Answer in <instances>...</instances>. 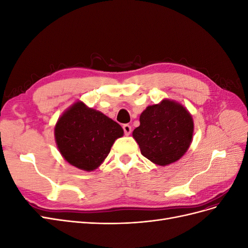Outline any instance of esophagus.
<instances>
[{"instance_id": "34e87169", "label": "esophagus", "mask_w": 248, "mask_h": 248, "mask_svg": "<svg viewBox=\"0 0 248 248\" xmlns=\"http://www.w3.org/2000/svg\"><path fill=\"white\" fill-rule=\"evenodd\" d=\"M123 129H124V132H125L126 136H129V134L131 133V126L128 125V124L123 125Z\"/></svg>"}]
</instances>
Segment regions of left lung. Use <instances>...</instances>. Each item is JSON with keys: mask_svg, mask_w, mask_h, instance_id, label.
<instances>
[{"mask_svg": "<svg viewBox=\"0 0 248 248\" xmlns=\"http://www.w3.org/2000/svg\"><path fill=\"white\" fill-rule=\"evenodd\" d=\"M193 119L178 101L163 99L149 106L132 132L140 153L157 166L178 161L188 150L193 137Z\"/></svg>", "mask_w": 248, "mask_h": 248, "instance_id": "left-lung-1", "label": "left lung"}]
</instances>
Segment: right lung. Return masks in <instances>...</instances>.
Returning a JSON list of instances; mask_svg holds the SVG:
<instances>
[{"instance_id":"right-lung-1","label":"right lung","mask_w":248,"mask_h":248,"mask_svg":"<svg viewBox=\"0 0 248 248\" xmlns=\"http://www.w3.org/2000/svg\"><path fill=\"white\" fill-rule=\"evenodd\" d=\"M123 128L103 112L74 102L58 119L55 140L60 153L71 166L91 171L107 158Z\"/></svg>"}]
</instances>
